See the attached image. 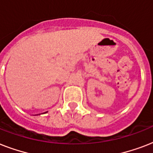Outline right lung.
I'll use <instances>...</instances> for the list:
<instances>
[{
  "mask_svg": "<svg viewBox=\"0 0 153 153\" xmlns=\"http://www.w3.org/2000/svg\"><path fill=\"white\" fill-rule=\"evenodd\" d=\"M46 113H47V112H46Z\"/></svg>",
  "mask_w": 153,
  "mask_h": 153,
  "instance_id": "1",
  "label": "right lung"
}]
</instances>
